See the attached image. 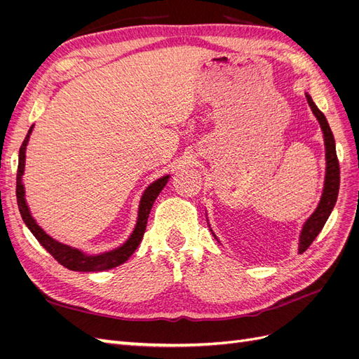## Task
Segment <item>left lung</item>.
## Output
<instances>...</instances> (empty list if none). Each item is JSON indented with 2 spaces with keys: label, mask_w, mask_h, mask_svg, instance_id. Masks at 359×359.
Instances as JSON below:
<instances>
[{
  "label": "left lung",
  "mask_w": 359,
  "mask_h": 359,
  "mask_svg": "<svg viewBox=\"0 0 359 359\" xmlns=\"http://www.w3.org/2000/svg\"><path fill=\"white\" fill-rule=\"evenodd\" d=\"M306 97H307V103L310 106V109L313 115L316 116L322 130L323 144H325V163H327V166H325V181H323L320 201L316 206V210L313 211V214L306 220V223L302 224V229L299 232V243H298L299 255L306 252V250L310 247V244L314 241V238H316L322 231L325 223H327L331 211L334 210L337 196H339V187H340V166H339V160H337L335 140L330 128V124L327 121V118H325V115L318 109V106L314 104L309 93H306ZM206 222H208V219H206ZM210 231L212 232L211 226H210ZM212 236L219 241V238L215 236L214 232H212Z\"/></svg>",
  "instance_id": "left-lung-1"
}]
</instances>
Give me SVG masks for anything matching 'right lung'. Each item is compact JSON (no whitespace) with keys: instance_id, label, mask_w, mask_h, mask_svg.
Returning <instances> with one entry per match:
<instances>
[{"instance_id":"add662e5","label":"right lung","mask_w":359,"mask_h":359,"mask_svg":"<svg viewBox=\"0 0 359 359\" xmlns=\"http://www.w3.org/2000/svg\"><path fill=\"white\" fill-rule=\"evenodd\" d=\"M32 128H34V126L29 127L28 135L25 136L22 147L19 149V165H18V177H16V198H18L19 212L22 215V220L31 231V233L36 236V240L45 247L46 252L50 253L57 262H60L62 266H66L70 271H79V273H100V271L112 269L115 266L124 264L126 260H128V257L135 253V250L137 248L140 241H142L151 208H153V205L160 191L163 190V187L168 184L170 175H165L156 180L145 189L142 198H140V202H139L137 220L135 224V229L132 233H130L126 243H123L119 247L109 250V252H103L99 255H88L79 248L57 241L55 238H52L50 235H48L45 231H43L34 220V217L31 215V211L28 208V203L25 199V187L22 182V175L25 172L27 145H28L29 136L32 133Z\"/></svg>"}]
</instances>
